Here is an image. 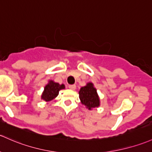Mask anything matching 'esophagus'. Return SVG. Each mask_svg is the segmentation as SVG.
Segmentation results:
<instances>
[{"mask_svg":"<svg viewBox=\"0 0 152 152\" xmlns=\"http://www.w3.org/2000/svg\"><path fill=\"white\" fill-rule=\"evenodd\" d=\"M68 88L72 89V90H75L76 89V85L75 84H70V85H68Z\"/></svg>","mask_w":152,"mask_h":152,"instance_id":"obj_1","label":"esophagus"}]
</instances>
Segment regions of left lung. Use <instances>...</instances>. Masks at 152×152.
I'll return each mask as SVG.
<instances>
[{
	"label": "left lung",
	"mask_w": 152,
	"mask_h": 152,
	"mask_svg": "<svg viewBox=\"0 0 152 152\" xmlns=\"http://www.w3.org/2000/svg\"><path fill=\"white\" fill-rule=\"evenodd\" d=\"M79 94L81 103L89 110L100 105V98L92 83H87V85L81 87Z\"/></svg>",
	"instance_id": "left-lung-1"
}]
</instances>
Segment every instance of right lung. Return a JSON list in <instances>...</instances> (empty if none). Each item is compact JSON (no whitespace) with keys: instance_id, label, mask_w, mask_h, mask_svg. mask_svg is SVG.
<instances>
[{"instance_id":"obj_1","label":"right lung","mask_w":152,"mask_h":152,"mask_svg":"<svg viewBox=\"0 0 152 152\" xmlns=\"http://www.w3.org/2000/svg\"><path fill=\"white\" fill-rule=\"evenodd\" d=\"M65 89L64 84H60L53 81H49L44 87V90L41 95V99L49 102L53 100L58 95L59 91Z\"/></svg>"}]
</instances>
